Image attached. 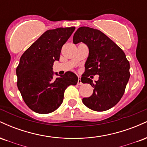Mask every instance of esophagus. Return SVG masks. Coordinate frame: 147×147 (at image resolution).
Segmentation results:
<instances>
[{
	"mask_svg": "<svg viewBox=\"0 0 147 147\" xmlns=\"http://www.w3.org/2000/svg\"><path fill=\"white\" fill-rule=\"evenodd\" d=\"M77 84H78V85H82V81H81V77H80V76H79V79H78V82H77Z\"/></svg>",
	"mask_w": 147,
	"mask_h": 147,
	"instance_id": "obj_1",
	"label": "esophagus"
}]
</instances>
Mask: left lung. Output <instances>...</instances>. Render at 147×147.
Returning <instances> with one entry per match:
<instances>
[{
	"mask_svg": "<svg viewBox=\"0 0 147 147\" xmlns=\"http://www.w3.org/2000/svg\"><path fill=\"white\" fill-rule=\"evenodd\" d=\"M81 42L89 50L86 71L81 81L94 88L92 95L83 98L82 102L91 110H109L124 95L130 78L129 61L122 49L98 30L88 27L78 28L74 34L73 43ZM95 74L99 75V79L93 83L88 77Z\"/></svg>",
	"mask_w": 147,
	"mask_h": 147,
	"instance_id": "obj_1",
	"label": "left lung"
}]
</instances>
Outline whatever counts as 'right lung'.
<instances>
[{"label":"right lung","mask_w":147,"mask_h":147,"mask_svg":"<svg viewBox=\"0 0 147 147\" xmlns=\"http://www.w3.org/2000/svg\"><path fill=\"white\" fill-rule=\"evenodd\" d=\"M75 27L59 28L45 32L20 59L16 68L17 86L27 106L37 113L57 110L63 100L64 91L76 85L78 77L68 71L63 75L54 72L53 63L59 60L61 51ZM58 77L53 79V75Z\"/></svg>","instance_id":"add662e5"}]
</instances>
